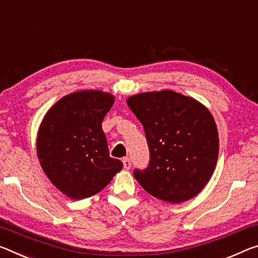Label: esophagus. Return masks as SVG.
<instances>
[{
    "instance_id": "obj_1",
    "label": "esophagus",
    "mask_w": 258,
    "mask_h": 258,
    "mask_svg": "<svg viewBox=\"0 0 258 258\" xmlns=\"http://www.w3.org/2000/svg\"><path fill=\"white\" fill-rule=\"evenodd\" d=\"M122 164H124V169L125 170H130L131 169V161L128 157H125L122 159Z\"/></svg>"
}]
</instances>
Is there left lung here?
I'll return each mask as SVG.
<instances>
[{
    "label": "left lung",
    "mask_w": 258,
    "mask_h": 258,
    "mask_svg": "<svg viewBox=\"0 0 258 258\" xmlns=\"http://www.w3.org/2000/svg\"><path fill=\"white\" fill-rule=\"evenodd\" d=\"M144 125L150 150L145 171L134 177L154 198L182 203L201 191L214 174L218 130L206 105L171 89L139 93L127 100Z\"/></svg>",
    "instance_id": "obj_1"
}]
</instances>
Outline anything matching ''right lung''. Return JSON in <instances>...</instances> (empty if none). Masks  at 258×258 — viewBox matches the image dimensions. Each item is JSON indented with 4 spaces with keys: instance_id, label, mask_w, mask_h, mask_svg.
Returning a JSON list of instances; mask_svg holds the SVG:
<instances>
[{
    "instance_id": "right-lung-1",
    "label": "right lung",
    "mask_w": 258,
    "mask_h": 258,
    "mask_svg": "<svg viewBox=\"0 0 258 258\" xmlns=\"http://www.w3.org/2000/svg\"><path fill=\"white\" fill-rule=\"evenodd\" d=\"M114 96L83 89L63 96L44 114L36 136L40 165L57 189L72 200L99 193L122 169L109 156L102 120Z\"/></svg>"
}]
</instances>
